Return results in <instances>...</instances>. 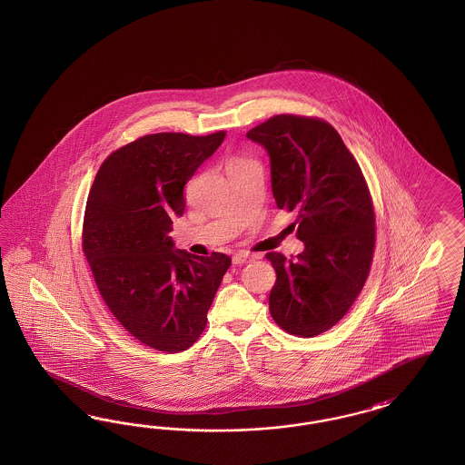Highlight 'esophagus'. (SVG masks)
<instances>
[{
    "mask_svg": "<svg viewBox=\"0 0 465 465\" xmlns=\"http://www.w3.org/2000/svg\"><path fill=\"white\" fill-rule=\"evenodd\" d=\"M253 261V255L249 252H239L233 255V264H245Z\"/></svg>",
    "mask_w": 465,
    "mask_h": 465,
    "instance_id": "obj_1",
    "label": "esophagus"
}]
</instances>
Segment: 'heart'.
<instances>
[{"mask_svg":"<svg viewBox=\"0 0 465 465\" xmlns=\"http://www.w3.org/2000/svg\"><path fill=\"white\" fill-rule=\"evenodd\" d=\"M245 162H252V160H247V158H235V160L232 162V165H230V167H233V165H239V163H245Z\"/></svg>","mask_w":465,"mask_h":465,"instance_id":"obj_1","label":"heart"}]
</instances>
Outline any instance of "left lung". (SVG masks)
Here are the masks:
<instances>
[{"label":"left lung","instance_id":"obj_1","mask_svg":"<svg viewBox=\"0 0 465 465\" xmlns=\"http://www.w3.org/2000/svg\"><path fill=\"white\" fill-rule=\"evenodd\" d=\"M271 158L280 210L296 212V259L266 253L276 271L269 312L282 331L319 336L351 309L375 252L373 201L356 158L324 119L278 114L247 133Z\"/></svg>","mask_w":465,"mask_h":465}]
</instances>
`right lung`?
<instances>
[{
	"instance_id": "obj_1",
	"label": "right lung",
	"mask_w": 465,
	"mask_h": 465,
	"mask_svg": "<svg viewBox=\"0 0 465 465\" xmlns=\"http://www.w3.org/2000/svg\"><path fill=\"white\" fill-rule=\"evenodd\" d=\"M225 134L155 133L131 141L102 162L86 199L82 249L100 296L152 350L181 352L196 342L232 264L222 252L173 251L169 235L172 218L185 210V183Z\"/></svg>"
}]
</instances>
